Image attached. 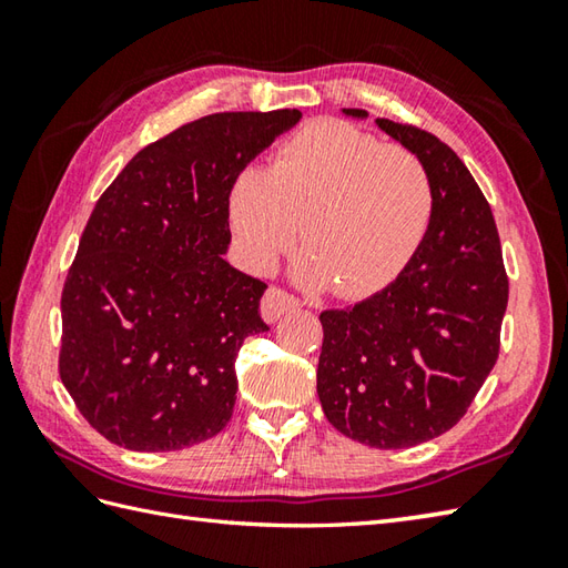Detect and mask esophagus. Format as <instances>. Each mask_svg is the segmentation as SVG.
I'll return each mask as SVG.
<instances>
[{"label":"esophagus","mask_w":568,"mask_h":568,"mask_svg":"<svg viewBox=\"0 0 568 568\" xmlns=\"http://www.w3.org/2000/svg\"><path fill=\"white\" fill-rule=\"evenodd\" d=\"M297 305V297H293L291 293L281 291V287H268L261 300V315L265 322H277L283 315H287V312H293Z\"/></svg>","instance_id":"obj_1"}]
</instances>
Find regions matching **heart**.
I'll return each mask as SVG.
<instances>
[{"label":"heart","instance_id":"1","mask_svg":"<svg viewBox=\"0 0 568 568\" xmlns=\"http://www.w3.org/2000/svg\"><path fill=\"white\" fill-rule=\"evenodd\" d=\"M229 224L253 271L297 244L300 277L339 297L390 285L434 214L425 161L339 119H317L277 149L268 171L244 168L229 187Z\"/></svg>","mask_w":568,"mask_h":568}]
</instances>
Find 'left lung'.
<instances>
[{
	"label": "left lung",
	"mask_w": 568,
	"mask_h": 568,
	"mask_svg": "<svg viewBox=\"0 0 568 568\" xmlns=\"http://www.w3.org/2000/svg\"><path fill=\"white\" fill-rule=\"evenodd\" d=\"M376 124L425 161L434 214L388 287L320 315L317 395L348 439L405 449L449 432L496 366L508 273L490 204L462 159L425 129Z\"/></svg>",
	"instance_id": "8db88e82"
}]
</instances>
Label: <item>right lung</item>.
<instances>
[{
    "instance_id": "1",
    "label": "right lung",
    "mask_w": 568,
    "mask_h": 568,
    "mask_svg": "<svg viewBox=\"0 0 568 568\" xmlns=\"http://www.w3.org/2000/svg\"><path fill=\"white\" fill-rule=\"evenodd\" d=\"M303 112H222L149 143L102 192L72 261L58 371L80 415L131 452L220 434L234 361L268 332V285L229 265V187Z\"/></svg>"
}]
</instances>
